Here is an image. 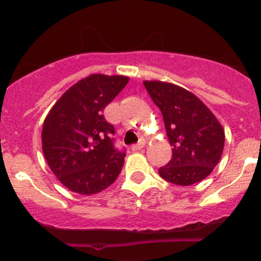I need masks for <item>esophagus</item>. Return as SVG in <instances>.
<instances>
[{"mask_svg":"<svg viewBox=\"0 0 261 261\" xmlns=\"http://www.w3.org/2000/svg\"><path fill=\"white\" fill-rule=\"evenodd\" d=\"M145 145H146V140H145V139H140V140H139V143L136 144V145L133 146V150L138 151V150H141Z\"/></svg>","mask_w":261,"mask_h":261,"instance_id":"1","label":"esophagus"}]
</instances>
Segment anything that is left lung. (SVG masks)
<instances>
[{
	"instance_id": "obj_1",
	"label": "left lung",
	"mask_w": 261,
	"mask_h": 261,
	"mask_svg": "<svg viewBox=\"0 0 261 261\" xmlns=\"http://www.w3.org/2000/svg\"><path fill=\"white\" fill-rule=\"evenodd\" d=\"M147 93L162 111L172 159L159 169L163 179L178 186L203 180L218 164L225 131L208 107L187 89L160 81L144 82Z\"/></svg>"
}]
</instances>
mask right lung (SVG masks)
Here are the masks:
<instances>
[{"mask_svg":"<svg viewBox=\"0 0 261 261\" xmlns=\"http://www.w3.org/2000/svg\"><path fill=\"white\" fill-rule=\"evenodd\" d=\"M127 82L123 75H88L70 87L46 116L44 156L72 192L96 194L117 179L126 152L115 147V127L102 114Z\"/></svg>","mask_w":261,"mask_h":261,"instance_id":"right-lung-1","label":"right lung"}]
</instances>
